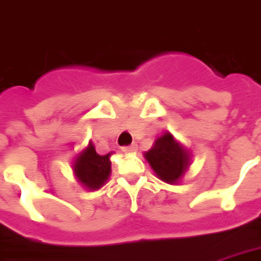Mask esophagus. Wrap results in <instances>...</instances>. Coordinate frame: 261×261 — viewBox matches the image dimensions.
<instances>
[{"instance_id":"1","label":"esophagus","mask_w":261,"mask_h":261,"mask_svg":"<svg viewBox=\"0 0 261 261\" xmlns=\"http://www.w3.org/2000/svg\"><path fill=\"white\" fill-rule=\"evenodd\" d=\"M122 151L125 154H133V152L138 151V146L136 144H132V146H125L122 147Z\"/></svg>"}]
</instances>
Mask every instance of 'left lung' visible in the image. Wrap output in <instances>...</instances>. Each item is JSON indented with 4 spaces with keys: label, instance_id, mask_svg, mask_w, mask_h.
<instances>
[{
    "label": "left lung",
    "instance_id": "left-lung-1",
    "mask_svg": "<svg viewBox=\"0 0 261 261\" xmlns=\"http://www.w3.org/2000/svg\"><path fill=\"white\" fill-rule=\"evenodd\" d=\"M144 158L155 172L158 179L169 184H177L184 173L190 168V151L169 132L155 139L148 151L144 152Z\"/></svg>",
    "mask_w": 261,
    "mask_h": 261
}]
</instances>
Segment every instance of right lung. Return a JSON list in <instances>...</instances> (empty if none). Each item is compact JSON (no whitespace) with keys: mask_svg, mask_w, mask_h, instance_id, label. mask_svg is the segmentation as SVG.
Returning <instances> with one entry per match:
<instances>
[{"mask_svg":"<svg viewBox=\"0 0 261 261\" xmlns=\"http://www.w3.org/2000/svg\"><path fill=\"white\" fill-rule=\"evenodd\" d=\"M113 152L106 155H99L95 150L93 143L89 142L88 147H85L77 156L72 164V170L75 179L82 187L89 191L101 189L111 173V156Z\"/></svg>","mask_w":261,"mask_h":261,"instance_id":"right-lung-1","label":"right lung"}]
</instances>
